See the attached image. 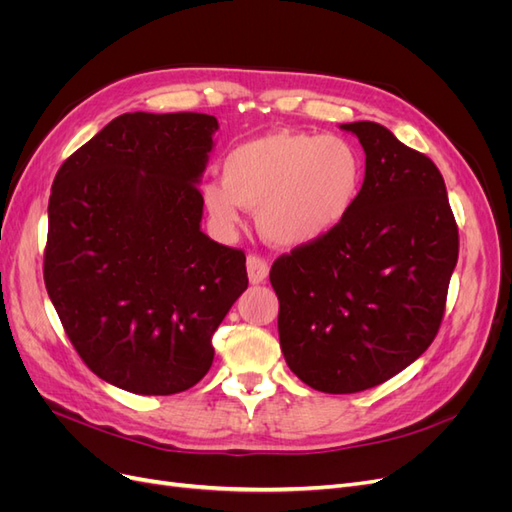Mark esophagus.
<instances>
[{
	"label": "esophagus",
	"instance_id": "obj_1",
	"mask_svg": "<svg viewBox=\"0 0 512 512\" xmlns=\"http://www.w3.org/2000/svg\"><path fill=\"white\" fill-rule=\"evenodd\" d=\"M247 277L252 284H262L269 277V262L256 254L247 256Z\"/></svg>",
	"mask_w": 512,
	"mask_h": 512
}]
</instances>
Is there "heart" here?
Segmentation results:
<instances>
[{
	"label": "heart",
	"instance_id": "obj_1",
	"mask_svg": "<svg viewBox=\"0 0 512 512\" xmlns=\"http://www.w3.org/2000/svg\"><path fill=\"white\" fill-rule=\"evenodd\" d=\"M365 158L342 136L275 130L237 145L222 181L203 185V203L220 228H235L241 207L271 243L303 247L342 226L365 188Z\"/></svg>",
	"mask_w": 512,
	"mask_h": 512
}]
</instances>
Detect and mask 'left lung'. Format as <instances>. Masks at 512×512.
<instances>
[{
	"mask_svg": "<svg viewBox=\"0 0 512 512\" xmlns=\"http://www.w3.org/2000/svg\"><path fill=\"white\" fill-rule=\"evenodd\" d=\"M365 151L350 218L271 267L280 346L292 374L331 395L399 374L436 337L459 232L438 166L374 121L339 126Z\"/></svg>",
	"mask_w": 512,
	"mask_h": 512,
	"instance_id": "left-lung-1",
	"label": "left lung"
}]
</instances>
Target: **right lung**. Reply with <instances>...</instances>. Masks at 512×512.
I'll return each instance as SVG.
<instances>
[{"mask_svg": "<svg viewBox=\"0 0 512 512\" xmlns=\"http://www.w3.org/2000/svg\"><path fill=\"white\" fill-rule=\"evenodd\" d=\"M218 119L126 113L57 170L46 292L85 365L136 395L188 391L247 288L245 254L200 230Z\"/></svg>", "mask_w": 512, "mask_h": 512, "instance_id": "right-lung-1", "label": "right lung"}]
</instances>
